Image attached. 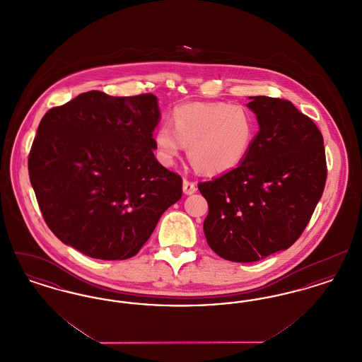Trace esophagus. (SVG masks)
Segmentation results:
<instances>
[{
	"instance_id": "1",
	"label": "esophagus",
	"mask_w": 362,
	"mask_h": 362,
	"mask_svg": "<svg viewBox=\"0 0 362 362\" xmlns=\"http://www.w3.org/2000/svg\"><path fill=\"white\" fill-rule=\"evenodd\" d=\"M183 191H185V194L191 195V194H194L197 191V186H195L194 182H189L187 179H185L183 180Z\"/></svg>"
}]
</instances>
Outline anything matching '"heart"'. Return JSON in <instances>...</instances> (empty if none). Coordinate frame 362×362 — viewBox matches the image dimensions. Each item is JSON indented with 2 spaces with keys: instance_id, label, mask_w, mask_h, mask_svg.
<instances>
[{
  "instance_id": "b5f03b06",
  "label": "heart",
  "mask_w": 362,
  "mask_h": 362,
  "mask_svg": "<svg viewBox=\"0 0 362 362\" xmlns=\"http://www.w3.org/2000/svg\"><path fill=\"white\" fill-rule=\"evenodd\" d=\"M257 134V119L244 105L189 103L173 108L171 124L156 129L157 155L173 164L189 145V158L199 173L232 171L248 155Z\"/></svg>"
}]
</instances>
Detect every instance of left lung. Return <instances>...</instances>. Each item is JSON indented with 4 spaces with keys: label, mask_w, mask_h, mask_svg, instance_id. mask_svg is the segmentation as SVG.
Segmentation results:
<instances>
[{
    "label": "left lung",
    "mask_w": 362,
    "mask_h": 362,
    "mask_svg": "<svg viewBox=\"0 0 362 362\" xmlns=\"http://www.w3.org/2000/svg\"><path fill=\"white\" fill-rule=\"evenodd\" d=\"M259 122L248 155L235 170L201 182L209 247L230 262H257L297 240L327 179L323 136L292 102L254 96Z\"/></svg>",
    "instance_id": "1"
}]
</instances>
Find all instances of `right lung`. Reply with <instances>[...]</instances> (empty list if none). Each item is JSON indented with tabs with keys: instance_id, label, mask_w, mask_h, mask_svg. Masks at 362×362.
I'll use <instances>...</instances> for the list:
<instances>
[{
	"instance_id": "1",
	"label": "right lung",
	"mask_w": 362,
	"mask_h": 362,
	"mask_svg": "<svg viewBox=\"0 0 362 362\" xmlns=\"http://www.w3.org/2000/svg\"><path fill=\"white\" fill-rule=\"evenodd\" d=\"M152 93L89 90L50 108L37 127L28 173L52 233L90 258L137 255L161 214L182 198V176L155 155Z\"/></svg>"
}]
</instances>
